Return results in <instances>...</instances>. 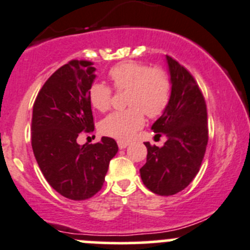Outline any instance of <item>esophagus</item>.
<instances>
[{"label": "esophagus", "mask_w": 250, "mask_h": 250, "mask_svg": "<svg viewBox=\"0 0 250 250\" xmlns=\"http://www.w3.org/2000/svg\"><path fill=\"white\" fill-rule=\"evenodd\" d=\"M128 145H129V143L128 142H122V140H120V142H118V147H120V149H125Z\"/></svg>", "instance_id": "esophagus-1"}]
</instances>
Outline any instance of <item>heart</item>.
Masks as SVG:
<instances>
[{
	"label": "heart",
	"instance_id": "heart-1",
	"mask_svg": "<svg viewBox=\"0 0 250 250\" xmlns=\"http://www.w3.org/2000/svg\"><path fill=\"white\" fill-rule=\"evenodd\" d=\"M108 77L116 90H128L129 108L115 111L101 121L104 134L120 140H127L144 125V112L149 117H159L168 106L171 81L159 67L134 61L122 62L110 69ZM89 101L98 111H106L112 100V89L103 82H94L89 88Z\"/></svg>",
	"mask_w": 250,
	"mask_h": 250
}]
</instances>
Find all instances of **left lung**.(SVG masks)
Segmentation results:
<instances>
[{"label": "left lung", "instance_id": "1", "mask_svg": "<svg viewBox=\"0 0 250 250\" xmlns=\"http://www.w3.org/2000/svg\"><path fill=\"white\" fill-rule=\"evenodd\" d=\"M166 61L171 98L151 129L167 140L161 147L144 143L146 164L140 168V177L147 189L167 197L183 190L197 176L209 135L207 104L197 82L176 60L166 56Z\"/></svg>", "mask_w": 250, "mask_h": 250}]
</instances>
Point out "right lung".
<instances>
[{
    "instance_id": "right-lung-1",
    "label": "right lung",
    "mask_w": 250,
    "mask_h": 250,
    "mask_svg": "<svg viewBox=\"0 0 250 250\" xmlns=\"http://www.w3.org/2000/svg\"><path fill=\"white\" fill-rule=\"evenodd\" d=\"M89 61H69L46 81L33 106L31 146L51 187L72 200H85L103 188L111 159L117 154L115 139L79 145L82 132L94 130L89 88L95 79Z\"/></svg>"
}]
</instances>
